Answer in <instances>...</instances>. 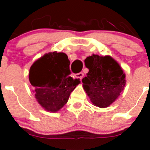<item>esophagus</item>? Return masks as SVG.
<instances>
[{
    "label": "esophagus",
    "mask_w": 150,
    "mask_h": 150,
    "mask_svg": "<svg viewBox=\"0 0 150 150\" xmlns=\"http://www.w3.org/2000/svg\"><path fill=\"white\" fill-rule=\"evenodd\" d=\"M84 76V74L83 72H79V73H77L75 74V78H78L80 80H82V78H83Z\"/></svg>",
    "instance_id": "1"
}]
</instances>
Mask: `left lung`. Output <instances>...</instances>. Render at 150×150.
I'll return each mask as SVG.
<instances>
[{
	"mask_svg": "<svg viewBox=\"0 0 150 150\" xmlns=\"http://www.w3.org/2000/svg\"><path fill=\"white\" fill-rule=\"evenodd\" d=\"M89 69L83 78V86L93 105L107 107L120 96L125 85V75L110 56L93 54L85 59Z\"/></svg>",
	"mask_w": 150,
	"mask_h": 150,
	"instance_id": "1",
	"label": "left lung"
}]
</instances>
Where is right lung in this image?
<instances>
[{
    "label": "right lung",
    "instance_id": "right-lung-1",
    "mask_svg": "<svg viewBox=\"0 0 150 150\" xmlns=\"http://www.w3.org/2000/svg\"><path fill=\"white\" fill-rule=\"evenodd\" d=\"M69 61L64 53L46 54L35 62L29 80L38 102L48 112L59 111L67 102L71 92L80 83L69 76Z\"/></svg>",
    "mask_w": 150,
    "mask_h": 150
}]
</instances>
